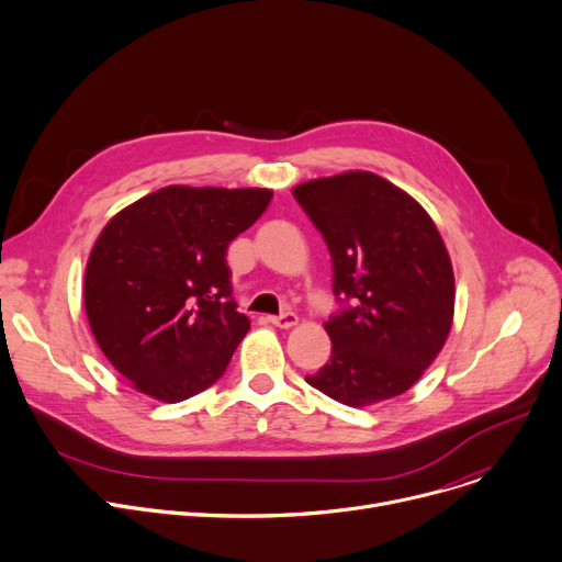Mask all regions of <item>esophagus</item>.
<instances>
[{"instance_id": "obj_1", "label": "esophagus", "mask_w": 562, "mask_h": 562, "mask_svg": "<svg viewBox=\"0 0 562 562\" xmlns=\"http://www.w3.org/2000/svg\"><path fill=\"white\" fill-rule=\"evenodd\" d=\"M268 322H270L272 326H277V328L288 330V328H292V326H296V324H299V317H296L294 313H283L281 317H270Z\"/></svg>"}]
</instances>
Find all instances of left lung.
I'll return each mask as SVG.
<instances>
[{"label": "left lung", "mask_w": 562, "mask_h": 562, "mask_svg": "<svg viewBox=\"0 0 562 562\" xmlns=\"http://www.w3.org/2000/svg\"><path fill=\"white\" fill-rule=\"evenodd\" d=\"M333 257V290L350 301L324 324L330 361L305 382L363 408L406 393L453 326L456 279L428 212L372 171L315 178L292 190Z\"/></svg>", "instance_id": "left-lung-1"}]
</instances>
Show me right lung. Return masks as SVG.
Wrapping results in <instances>:
<instances>
[{
  "label": "right lung",
  "instance_id": "obj_1",
  "mask_svg": "<svg viewBox=\"0 0 562 562\" xmlns=\"http://www.w3.org/2000/svg\"><path fill=\"white\" fill-rule=\"evenodd\" d=\"M272 190L169 184L120 210L85 272V310L132 389L176 404L210 389L249 330L232 299L227 245Z\"/></svg>",
  "mask_w": 562,
  "mask_h": 562
}]
</instances>
